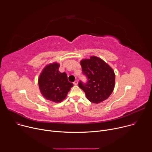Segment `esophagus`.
<instances>
[{
  "label": "esophagus",
  "instance_id": "34e87169",
  "mask_svg": "<svg viewBox=\"0 0 152 152\" xmlns=\"http://www.w3.org/2000/svg\"><path fill=\"white\" fill-rule=\"evenodd\" d=\"M73 84H74V85H77L78 84V80H75V82H73Z\"/></svg>",
  "mask_w": 152,
  "mask_h": 152
}]
</instances>
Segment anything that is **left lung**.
Wrapping results in <instances>:
<instances>
[{
    "label": "left lung",
    "instance_id": "obj_1",
    "mask_svg": "<svg viewBox=\"0 0 152 152\" xmlns=\"http://www.w3.org/2000/svg\"><path fill=\"white\" fill-rule=\"evenodd\" d=\"M80 64L83 73L88 80L85 84L80 81L79 86L85 92L86 98L94 103L106 100L115 87V75L113 69L103 59L95 56L82 59Z\"/></svg>",
    "mask_w": 152,
    "mask_h": 152
}]
</instances>
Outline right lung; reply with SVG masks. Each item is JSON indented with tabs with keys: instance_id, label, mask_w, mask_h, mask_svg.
<instances>
[{
	"instance_id": "add662e5",
	"label": "right lung",
	"mask_w": 152,
	"mask_h": 152,
	"mask_svg": "<svg viewBox=\"0 0 152 152\" xmlns=\"http://www.w3.org/2000/svg\"><path fill=\"white\" fill-rule=\"evenodd\" d=\"M59 64L56 62L48 64L42 69L38 78V86L45 99L60 103L66 98L73 84L68 80L67 74L59 71Z\"/></svg>"
}]
</instances>
